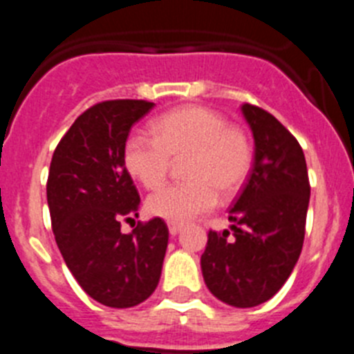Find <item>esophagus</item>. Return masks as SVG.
<instances>
[{
    "label": "esophagus",
    "instance_id": "34e87169",
    "mask_svg": "<svg viewBox=\"0 0 354 354\" xmlns=\"http://www.w3.org/2000/svg\"><path fill=\"white\" fill-rule=\"evenodd\" d=\"M183 230V225L179 223H170L168 225V232H170V236H177V234Z\"/></svg>",
    "mask_w": 354,
    "mask_h": 354
}]
</instances>
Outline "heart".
<instances>
[{"mask_svg": "<svg viewBox=\"0 0 354 354\" xmlns=\"http://www.w3.org/2000/svg\"><path fill=\"white\" fill-rule=\"evenodd\" d=\"M154 136L133 133L124 143V165L133 179L158 187L171 159H184L187 183L170 184L147 198V211L170 223H184L209 211L216 193L234 195L248 177L253 147L248 134L228 126L223 115L204 106H184L162 115L152 126Z\"/></svg>", "mask_w": 354, "mask_h": 354, "instance_id": "heart-1", "label": "heart"}]
</instances>
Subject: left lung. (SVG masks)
Wrapping results in <instances>:
<instances>
[{
    "label": "left lung",
    "mask_w": 354,
    "mask_h": 354,
    "mask_svg": "<svg viewBox=\"0 0 354 354\" xmlns=\"http://www.w3.org/2000/svg\"><path fill=\"white\" fill-rule=\"evenodd\" d=\"M241 111L255 143L253 167L228 211L232 236L211 230L200 266L212 296L250 308L273 298L298 262L310 184L298 140L257 106Z\"/></svg>",
    "instance_id": "obj_1"
}]
</instances>
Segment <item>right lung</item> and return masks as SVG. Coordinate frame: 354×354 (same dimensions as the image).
I'll return each mask as SVG.
<instances>
[{"label": "right lung", "instance_id": "1", "mask_svg": "<svg viewBox=\"0 0 354 354\" xmlns=\"http://www.w3.org/2000/svg\"><path fill=\"white\" fill-rule=\"evenodd\" d=\"M154 102L106 101L76 118L53 154L48 205L53 232L72 277L111 308L145 301L159 283L168 246L161 218L120 232L138 218L140 195L124 165L131 127Z\"/></svg>", "mask_w": 354, "mask_h": 354}]
</instances>
